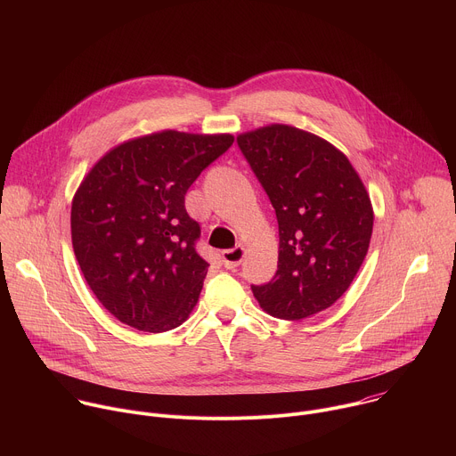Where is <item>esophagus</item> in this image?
Returning <instances> with one entry per match:
<instances>
[{
  "label": "esophagus",
  "instance_id": "34e87169",
  "mask_svg": "<svg viewBox=\"0 0 456 456\" xmlns=\"http://www.w3.org/2000/svg\"><path fill=\"white\" fill-rule=\"evenodd\" d=\"M245 257V248L241 245L234 247V248H227V250H222V262L225 265V269H231L234 271Z\"/></svg>",
  "mask_w": 456,
  "mask_h": 456
}]
</instances>
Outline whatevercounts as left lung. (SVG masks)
<instances>
[{
    "label": "left lung",
    "mask_w": 456,
    "mask_h": 456,
    "mask_svg": "<svg viewBox=\"0 0 456 456\" xmlns=\"http://www.w3.org/2000/svg\"><path fill=\"white\" fill-rule=\"evenodd\" d=\"M276 211L278 271L252 294L267 314L299 321L332 306L370 247L373 209L357 171L336 146L271 124L236 139Z\"/></svg>",
    "instance_id": "8db88e82"
}]
</instances>
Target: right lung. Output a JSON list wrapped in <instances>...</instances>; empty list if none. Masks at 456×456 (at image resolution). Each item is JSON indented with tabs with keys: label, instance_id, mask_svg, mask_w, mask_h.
<instances>
[{
	"label": "right lung",
	"instance_id": "1",
	"mask_svg": "<svg viewBox=\"0 0 456 456\" xmlns=\"http://www.w3.org/2000/svg\"><path fill=\"white\" fill-rule=\"evenodd\" d=\"M232 142L166 129L115 146L81 182L70 218L77 264L127 327L167 332L197 305L209 264L194 248L200 225L185 192Z\"/></svg>",
	"mask_w": 456,
	"mask_h": 456
}]
</instances>
